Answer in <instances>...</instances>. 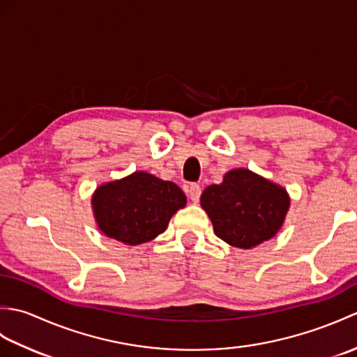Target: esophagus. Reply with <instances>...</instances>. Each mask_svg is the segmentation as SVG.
Instances as JSON below:
<instances>
[{
  "mask_svg": "<svg viewBox=\"0 0 357 357\" xmlns=\"http://www.w3.org/2000/svg\"><path fill=\"white\" fill-rule=\"evenodd\" d=\"M188 196H190L193 202H198L201 196V187L198 184H190V187H188Z\"/></svg>",
  "mask_w": 357,
  "mask_h": 357,
  "instance_id": "1",
  "label": "esophagus"
}]
</instances>
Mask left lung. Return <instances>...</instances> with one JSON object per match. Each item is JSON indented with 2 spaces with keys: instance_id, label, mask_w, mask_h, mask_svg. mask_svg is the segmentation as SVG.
Returning <instances> with one entry per match:
<instances>
[{
  "instance_id": "left-lung-1",
  "label": "left lung",
  "mask_w": 357,
  "mask_h": 357,
  "mask_svg": "<svg viewBox=\"0 0 357 357\" xmlns=\"http://www.w3.org/2000/svg\"><path fill=\"white\" fill-rule=\"evenodd\" d=\"M218 238L236 248L250 250L276 236L290 208L284 187L248 169L227 172L221 184L201 195Z\"/></svg>"
}]
</instances>
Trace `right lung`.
I'll return each mask as SVG.
<instances>
[{
  "label": "right lung",
  "mask_w": 357,
  "mask_h": 357,
  "mask_svg": "<svg viewBox=\"0 0 357 357\" xmlns=\"http://www.w3.org/2000/svg\"><path fill=\"white\" fill-rule=\"evenodd\" d=\"M185 204V195L176 184L147 172H133L104 183L92 196L98 229L127 245H139L159 236Z\"/></svg>",
  "instance_id": "right-lung-1"
}]
</instances>
